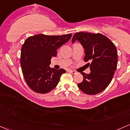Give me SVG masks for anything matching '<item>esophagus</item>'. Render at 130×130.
<instances>
[{"instance_id":"1","label":"esophagus","mask_w":130,"mask_h":130,"mask_svg":"<svg viewBox=\"0 0 130 130\" xmlns=\"http://www.w3.org/2000/svg\"><path fill=\"white\" fill-rule=\"evenodd\" d=\"M69 72H70V73H71L72 74H76V71H73V70H70L69 71Z\"/></svg>"}]
</instances>
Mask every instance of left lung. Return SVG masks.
<instances>
[{"label": "left lung", "instance_id": "8db88e82", "mask_svg": "<svg viewBox=\"0 0 130 130\" xmlns=\"http://www.w3.org/2000/svg\"><path fill=\"white\" fill-rule=\"evenodd\" d=\"M77 40L85 49V62L90 65L91 73H81L83 80L78 87L88 95L101 92L109 86L117 68L118 53L115 44L101 34L77 32L74 35L72 42Z\"/></svg>", "mask_w": 130, "mask_h": 130}]
</instances>
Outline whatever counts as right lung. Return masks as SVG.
Segmentation results:
<instances>
[{
	"label": "right lung",
	"mask_w": 130,
	"mask_h": 130,
	"mask_svg": "<svg viewBox=\"0 0 130 130\" xmlns=\"http://www.w3.org/2000/svg\"><path fill=\"white\" fill-rule=\"evenodd\" d=\"M72 34L45 35L38 34L26 39L21 50L20 62L24 80L32 91L46 93L56 88L64 69L50 68L51 59L57 55V49L68 42Z\"/></svg>",
	"instance_id": "right-lung-1"
}]
</instances>
